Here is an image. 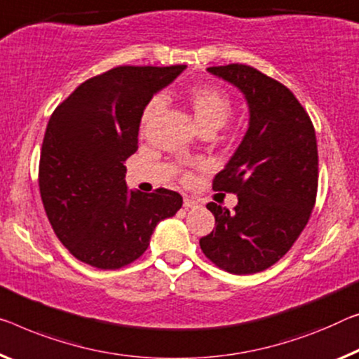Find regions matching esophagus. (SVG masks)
Returning <instances> with one entry per match:
<instances>
[{"label":"esophagus","mask_w":359,"mask_h":359,"mask_svg":"<svg viewBox=\"0 0 359 359\" xmlns=\"http://www.w3.org/2000/svg\"><path fill=\"white\" fill-rule=\"evenodd\" d=\"M183 205H184V208H196L198 205V202L194 201V198H191V197H184Z\"/></svg>","instance_id":"1"}]
</instances>
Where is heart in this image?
Listing matches in <instances>:
<instances>
[{
    "instance_id": "b5f03b06",
    "label": "heart",
    "mask_w": 359,
    "mask_h": 359,
    "mask_svg": "<svg viewBox=\"0 0 359 359\" xmlns=\"http://www.w3.org/2000/svg\"><path fill=\"white\" fill-rule=\"evenodd\" d=\"M187 104L192 110L198 128L202 131H217L228 122L234 109L233 97L217 85H197L187 91ZM162 99L154 97L141 114V126H146L162 110Z\"/></svg>"
}]
</instances>
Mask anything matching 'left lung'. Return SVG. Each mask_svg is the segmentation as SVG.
Segmentation results:
<instances>
[{
    "label": "left lung",
    "instance_id": "1",
    "mask_svg": "<svg viewBox=\"0 0 359 359\" xmlns=\"http://www.w3.org/2000/svg\"><path fill=\"white\" fill-rule=\"evenodd\" d=\"M244 93L250 123L213 191L233 192V212L215 202V229L198 244L208 260L233 274L260 273L299 239L318 192V144L310 115L287 86L244 64L208 67Z\"/></svg>",
    "mask_w": 359,
    "mask_h": 359
}]
</instances>
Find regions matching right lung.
Masks as SVG:
<instances>
[{
	"instance_id": "1",
	"label": "right lung",
	"mask_w": 359,
	"mask_h": 359,
	"mask_svg": "<svg viewBox=\"0 0 359 359\" xmlns=\"http://www.w3.org/2000/svg\"><path fill=\"white\" fill-rule=\"evenodd\" d=\"M186 65H120L83 81L49 118L38 184L57 239L76 260L118 269L147 250L158 222L183 205L178 192L126 191L141 114Z\"/></svg>"
}]
</instances>
